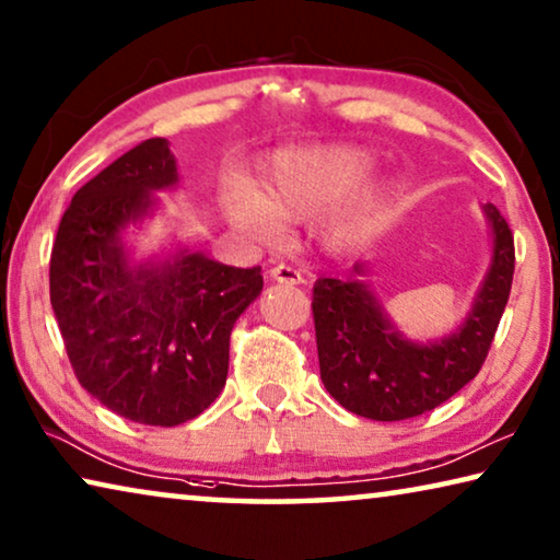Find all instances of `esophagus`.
<instances>
[{"mask_svg":"<svg viewBox=\"0 0 560 560\" xmlns=\"http://www.w3.org/2000/svg\"><path fill=\"white\" fill-rule=\"evenodd\" d=\"M269 273H271V279L279 283H291V287H294V283H304L302 271L294 269V266H289V264H277Z\"/></svg>","mask_w":560,"mask_h":560,"instance_id":"obj_1","label":"esophagus"}]
</instances>
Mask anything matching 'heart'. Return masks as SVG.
<instances>
[{"label": "heart", "instance_id": "heart-1", "mask_svg": "<svg viewBox=\"0 0 560 560\" xmlns=\"http://www.w3.org/2000/svg\"><path fill=\"white\" fill-rule=\"evenodd\" d=\"M372 165V155L354 145L281 150L264 168L258 190L241 178L223 186V213L254 238L277 241L287 221H308L329 207L322 238L331 248H352L377 226L392 194L387 180L357 186Z\"/></svg>", "mask_w": 560, "mask_h": 560}]
</instances>
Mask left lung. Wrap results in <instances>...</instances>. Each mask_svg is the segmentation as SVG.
<instances>
[{
	"instance_id": "obj_1",
	"label": "left lung",
	"mask_w": 560,
	"mask_h": 560,
	"mask_svg": "<svg viewBox=\"0 0 560 560\" xmlns=\"http://www.w3.org/2000/svg\"><path fill=\"white\" fill-rule=\"evenodd\" d=\"M482 213L493 238L488 271L460 327L445 337H405L364 281L366 264H354L347 279L322 277L314 283L322 382L345 410L380 422L407 420L435 410L480 372L511 296L515 269L513 233L505 219L493 203L482 206Z\"/></svg>"
}]
</instances>
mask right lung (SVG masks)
<instances>
[{"label": "right lung", "mask_w": 560, "mask_h": 560, "mask_svg": "<svg viewBox=\"0 0 560 560\" xmlns=\"http://www.w3.org/2000/svg\"><path fill=\"white\" fill-rule=\"evenodd\" d=\"M165 138L88 180L49 258V302L80 385L125 420L175 428L221 395L231 329L261 294V266L236 269L171 241L138 258L130 231L178 186Z\"/></svg>", "instance_id": "add662e5"}]
</instances>
